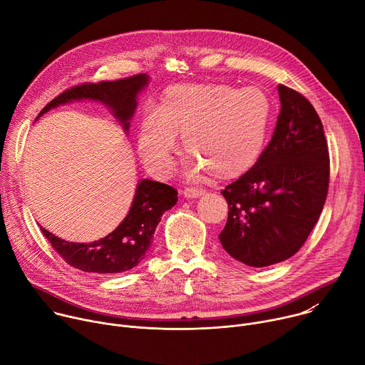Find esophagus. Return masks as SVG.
I'll return each mask as SVG.
<instances>
[{"label": "esophagus", "instance_id": "34e87169", "mask_svg": "<svg viewBox=\"0 0 365 365\" xmlns=\"http://www.w3.org/2000/svg\"><path fill=\"white\" fill-rule=\"evenodd\" d=\"M182 193H183L185 197L190 199V197H199V196H202V195L205 193V190H203V189H195V187H186Z\"/></svg>", "mask_w": 365, "mask_h": 365}]
</instances>
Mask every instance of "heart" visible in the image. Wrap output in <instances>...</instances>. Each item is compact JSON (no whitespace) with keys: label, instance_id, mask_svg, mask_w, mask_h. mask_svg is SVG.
<instances>
[{"label":"heart","instance_id":"b5f03b06","mask_svg":"<svg viewBox=\"0 0 365 365\" xmlns=\"http://www.w3.org/2000/svg\"><path fill=\"white\" fill-rule=\"evenodd\" d=\"M273 114L270 96L258 86L192 83L168 89L160 108H148L137 145L145 168L168 178L173 170L178 133L189 160L187 173L228 179L248 170L262 154Z\"/></svg>","mask_w":365,"mask_h":365}]
</instances>
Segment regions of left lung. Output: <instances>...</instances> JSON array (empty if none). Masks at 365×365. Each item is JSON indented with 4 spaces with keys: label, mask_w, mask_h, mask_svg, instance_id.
Listing matches in <instances>:
<instances>
[{
    "label": "left lung",
    "mask_w": 365,
    "mask_h": 365,
    "mask_svg": "<svg viewBox=\"0 0 365 365\" xmlns=\"http://www.w3.org/2000/svg\"><path fill=\"white\" fill-rule=\"evenodd\" d=\"M280 114L269 145L255 165L222 190L228 220L224 250L251 267L294 255L314 230L329 186V151L314 106L279 85Z\"/></svg>",
    "instance_id": "1"
}]
</instances>
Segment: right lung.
<instances>
[{
  "instance_id": "obj_1",
  "label": "right lung",
  "mask_w": 365,
  "mask_h": 365,
  "mask_svg": "<svg viewBox=\"0 0 365 365\" xmlns=\"http://www.w3.org/2000/svg\"><path fill=\"white\" fill-rule=\"evenodd\" d=\"M147 83L148 76L145 73H138L111 82L102 81L98 83L76 85L51 99L40 111L38 117L51 108L72 101L93 99L110 107L115 118L127 131L137 107V95ZM176 202L178 190L175 187L143 179L137 185L127 217L107 237L89 244H81L65 241L41 227L40 230L50 245L69 266L88 273H124L143 262L145 252L153 244L154 231L163 214L175 206Z\"/></svg>"
}]
</instances>
